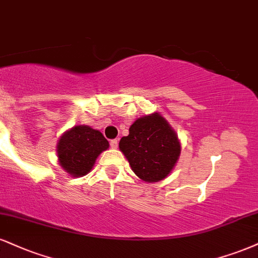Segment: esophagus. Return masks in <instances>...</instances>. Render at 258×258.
<instances>
[{
    "mask_svg": "<svg viewBox=\"0 0 258 258\" xmlns=\"http://www.w3.org/2000/svg\"><path fill=\"white\" fill-rule=\"evenodd\" d=\"M117 143H119V141L117 139H111L110 141V147L113 149H116L117 148Z\"/></svg>",
    "mask_w": 258,
    "mask_h": 258,
    "instance_id": "1",
    "label": "esophagus"
}]
</instances>
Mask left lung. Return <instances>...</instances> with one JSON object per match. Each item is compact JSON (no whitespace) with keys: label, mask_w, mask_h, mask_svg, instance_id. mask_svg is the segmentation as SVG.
Here are the masks:
<instances>
[{"label":"left lung","mask_w":258,"mask_h":258,"mask_svg":"<svg viewBox=\"0 0 258 258\" xmlns=\"http://www.w3.org/2000/svg\"><path fill=\"white\" fill-rule=\"evenodd\" d=\"M121 138L120 151L135 174L147 182L166 179L178 162L181 144L178 135L160 113L138 117Z\"/></svg>","instance_id":"8db88e82"}]
</instances>
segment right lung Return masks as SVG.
Returning a JSON list of instances; mask_svg holds the SVG:
<instances>
[{
  "label": "right lung",
  "instance_id": "obj_1",
  "mask_svg": "<svg viewBox=\"0 0 258 258\" xmlns=\"http://www.w3.org/2000/svg\"><path fill=\"white\" fill-rule=\"evenodd\" d=\"M109 148V142L98 130L77 125L58 138L56 153L58 164L73 178L91 172L96 160Z\"/></svg>",
  "mask_w": 258,
  "mask_h": 258
}]
</instances>
